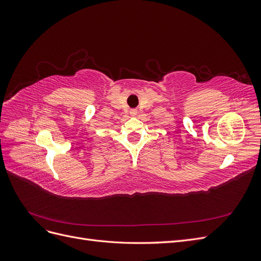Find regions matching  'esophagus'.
Wrapping results in <instances>:
<instances>
[{"instance_id": "esophagus-1", "label": "esophagus", "mask_w": 261, "mask_h": 261, "mask_svg": "<svg viewBox=\"0 0 261 261\" xmlns=\"http://www.w3.org/2000/svg\"><path fill=\"white\" fill-rule=\"evenodd\" d=\"M129 114H130L132 116H136V115H137V110H136V109H133V110H130V111H129Z\"/></svg>"}]
</instances>
